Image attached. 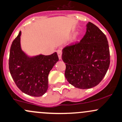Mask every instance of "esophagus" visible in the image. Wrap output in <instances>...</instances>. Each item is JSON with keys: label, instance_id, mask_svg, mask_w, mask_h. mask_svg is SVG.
Here are the masks:
<instances>
[{"label": "esophagus", "instance_id": "obj_1", "mask_svg": "<svg viewBox=\"0 0 122 122\" xmlns=\"http://www.w3.org/2000/svg\"><path fill=\"white\" fill-rule=\"evenodd\" d=\"M57 54H58V58L60 60L61 59V56H62V51L60 50H58L57 51Z\"/></svg>", "mask_w": 122, "mask_h": 122}]
</instances>
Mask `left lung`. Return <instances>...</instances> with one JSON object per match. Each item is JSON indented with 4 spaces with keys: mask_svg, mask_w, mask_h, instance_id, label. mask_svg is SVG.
Returning <instances> with one entry per match:
<instances>
[{
    "mask_svg": "<svg viewBox=\"0 0 122 122\" xmlns=\"http://www.w3.org/2000/svg\"><path fill=\"white\" fill-rule=\"evenodd\" d=\"M65 76L70 84L79 89H89L101 82L110 65L108 41L104 33L92 23L80 42L62 50Z\"/></svg>",
    "mask_w": 122,
    "mask_h": 122,
    "instance_id": "1",
    "label": "left lung"
}]
</instances>
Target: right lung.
<instances>
[{
  "label": "right lung",
  "instance_id": "1",
  "mask_svg": "<svg viewBox=\"0 0 122 122\" xmlns=\"http://www.w3.org/2000/svg\"><path fill=\"white\" fill-rule=\"evenodd\" d=\"M21 31L11 44L9 68L17 86L27 95L38 97L43 95L48 86L50 71L58 61L57 53L29 57L20 47Z\"/></svg>",
  "mask_w": 122,
  "mask_h": 122
}]
</instances>
